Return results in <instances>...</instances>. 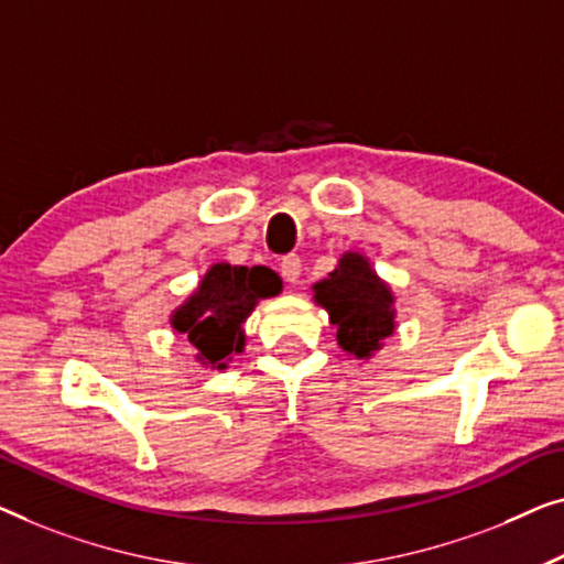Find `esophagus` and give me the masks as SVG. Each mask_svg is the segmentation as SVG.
<instances>
[{
    "label": "esophagus",
    "instance_id": "esophagus-1",
    "mask_svg": "<svg viewBox=\"0 0 564 564\" xmlns=\"http://www.w3.org/2000/svg\"><path fill=\"white\" fill-rule=\"evenodd\" d=\"M281 275L285 283H296L301 275V258L299 256H285L281 260Z\"/></svg>",
    "mask_w": 564,
    "mask_h": 564
}]
</instances>
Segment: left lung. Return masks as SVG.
Masks as SVG:
<instances>
[{
	"instance_id": "1",
	"label": "left lung",
	"mask_w": 564,
	"mask_h": 564,
	"mask_svg": "<svg viewBox=\"0 0 564 564\" xmlns=\"http://www.w3.org/2000/svg\"><path fill=\"white\" fill-rule=\"evenodd\" d=\"M312 291L337 327V345L358 360L372 358L393 335V293L360 252H345L335 271L316 281Z\"/></svg>"
}]
</instances>
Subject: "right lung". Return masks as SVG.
<instances>
[{
	"mask_svg": "<svg viewBox=\"0 0 564 564\" xmlns=\"http://www.w3.org/2000/svg\"><path fill=\"white\" fill-rule=\"evenodd\" d=\"M279 291L281 279L271 268L214 263L199 289L173 312L171 327L192 343L196 360L225 370L232 355L245 347V319L260 299Z\"/></svg>",
	"mask_w": 564,
	"mask_h": 564,
	"instance_id": "1",
	"label": "right lung"
}]
</instances>
